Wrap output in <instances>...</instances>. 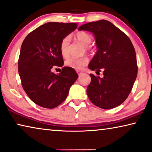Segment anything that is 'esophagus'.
Masks as SVG:
<instances>
[{"mask_svg":"<svg viewBox=\"0 0 152 152\" xmlns=\"http://www.w3.org/2000/svg\"><path fill=\"white\" fill-rule=\"evenodd\" d=\"M77 72L78 75H82L83 73V72L80 71H77Z\"/></svg>","mask_w":152,"mask_h":152,"instance_id":"1","label":"esophagus"}]
</instances>
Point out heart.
Segmentation results:
<instances>
[{"label":"heart","mask_w":152,"mask_h":152,"mask_svg":"<svg viewBox=\"0 0 152 152\" xmlns=\"http://www.w3.org/2000/svg\"><path fill=\"white\" fill-rule=\"evenodd\" d=\"M75 38L76 40L80 42L83 46L87 47L88 48L90 44L92 42V36L91 35L84 31H79L75 35ZM70 44V38L69 36L65 37L61 39L60 45V53L64 58H67L69 56V46ZM88 63V59L87 58H69L65 61V65L67 66L72 69L75 70H81L83 67L86 66Z\"/></svg>","instance_id":"b5f03b06"}]
</instances>
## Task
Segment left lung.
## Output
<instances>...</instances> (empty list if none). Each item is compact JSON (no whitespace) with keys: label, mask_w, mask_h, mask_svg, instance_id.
Masks as SVG:
<instances>
[{"label":"left lung","mask_w":152,"mask_h":152,"mask_svg":"<svg viewBox=\"0 0 152 152\" xmlns=\"http://www.w3.org/2000/svg\"><path fill=\"white\" fill-rule=\"evenodd\" d=\"M79 30L92 33L97 51L88 68L103 77L91 74L86 92L91 102L103 109L117 107L132 89L138 72L135 49L127 36L110 22L101 20L81 25Z\"/></svg>","instance_id":"obj_1"}]
</instances>
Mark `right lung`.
I'll return each instance as SVG.
<instances>
[{
	"mask_svg": "<svg viewBox=\"0 0 152 152\" xmlns=\"http://www.w3.org/2000/svg\"><path fill=\"white\" fill-rule=\"evenodd\" d=\"M77 27L76 23L50 22L28 34L22 44L18 60L22 86L28 97L39 106H58L78 78L75 71L68 66L58 75L51 71L55 66L64 65L60 42Z\"/></svg>",
	"mask_w": 152,
	"mask_h": 152,
	"instance_id": "right-lung-1",
	"label": "right lung"
}]
</instances>
